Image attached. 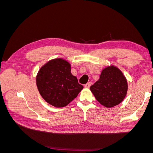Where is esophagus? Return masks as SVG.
I'll return each mask as SVG.
<instances>
[{
	"mask_svg": "<svg viewBox=\"0 0 153 153\" xmlns=\"http://www.w3.org/2000/svg\"><path fill=\"white\" fill-rule=\"evenodd\" d=\"M91 85H92V83H91V82H88L87 84H86L85 85V87L86 88H89Z\"/></svg>",
	"mask_w": 153,
	"mask_h": 153,
	"instance_id": "1",
	"label": "esophagus"
}]
</instances>
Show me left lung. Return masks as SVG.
<instances>
[{"label":"left lung","mask_w":153,"mask_h":153,"mask_svg":"<svg viewBox=\"0 0 153 153\" xmlns=\"http://www.w3.org/2000/svg\"><path fill=\"white\" fill-rule=\"evenodd\" d=\"M98 102L111 108L121 103L126 96L128 82L120 69L114 66L101 71L99 80L90 87Z\"/></svg>","instance_id":"1"}]
</instances>
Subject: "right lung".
I'll return each instance as SVG.
<instances>
[{
    "mask_svg": "<svg viewBox=\"0 0 153 153\" xmlns=\"http://www.w3.org/2000/svg\"><path fill=\"white\" fill-rule=\"evenodd\" d=\"M39 94L55 107L67 106L83 89L71 72V64L62 58L52 59L40 68L36 76Z\"/></svg>",
    "mask_w": 153,
    "mask_h": 153,
    "instance_id": "add662e5",
    "label": "right lung"
}]
</instances>
